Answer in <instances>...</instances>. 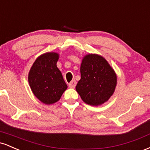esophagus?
<instances>
[{"label":"esophagus","instance_id":"34e87169","mask_svg":"<svg viewBox=\"0 0 150 150\" xmlns=\"http://www.w3.org/2000/svg\"><path fill=\"white\" fill-rule=\"evenodd\" d=\"M76 81L75 80H72L71 82H70L69 83V87H70V88H75V86H76Z\"/></svg>","mask_w":150,"mask_h":150}]
</instances>
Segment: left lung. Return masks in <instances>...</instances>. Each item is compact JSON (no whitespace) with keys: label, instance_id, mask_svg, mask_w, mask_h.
Instances as JSON below:
<instances>
[{"label":"left lung","instance_id":"left-lung-1","mask_svg":"<svg viewBox=\"0 0 150 150\" xmlns=\"http://www.w3.org/2000/svg\"><path fill=\"white\" fill-rule=\"evenodd\" d=\"M80 73L81 78L75 89L86 104L99 106L112 96L117 77L111 65L102 56L86 55L81 63Z\"/></svg>","mask_w":150,"mask_h":150}]
</instances>
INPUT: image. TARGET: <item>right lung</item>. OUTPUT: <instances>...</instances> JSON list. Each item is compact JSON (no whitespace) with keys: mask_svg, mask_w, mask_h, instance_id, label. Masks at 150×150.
<instances>
[{"mask_svg":"<svg viewBox=\"0 0 150 150\" xmlns=\"http://www.w3.org/2000/svg\"><path fill=\"white\" fill-rule=\"evenodd\" d=\"M58 58L57 53H44L36 59L29 73V84L32 92L45 104L58 101L68 87L56 65Z\"/></svg>","mask_w":150,"mask_h":150,"instance_id":"right-lung-1","label":"right lung"}]
</instances>
